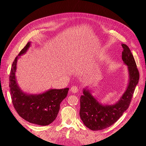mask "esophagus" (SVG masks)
I'll use <instances>...</instances> for the list:
<instances>
[{"instance_id": "obj_1", "label": "esophagus", "mask_w": 146, "mask_h": 146, "mask_svg": "<svg viewBox=\"0 0 146 146\" xmlns=\"http://www.w3.org/2000/svg\"><path fill=\"white\" fill-rule=\"evenodd\" d=\"M78 91V88L76 86H73L71 87V88H70V91L73 92V93H77Z\"/></svg>"}]
</instances>
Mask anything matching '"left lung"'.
Masks as SVG:
<instances>
[{
  "label": "left lung",
  "instance_id": "obj_1",
  "mask_svg": "<svg viewBox=\"0 0 146 146\" xmlns=\"http://www.w3.org/2000/svg\"><path fill=\"white\" fill-rule=\"evenodd\" d=\"M122 59L127 66L129 83L125 91L116 103L103 105L84 88L80 97V116L83 123L92 130H101L114 124L129 108L135 89L138 85L139 73L131 52L126 44H122Z\"/></svg>",
  "mask_w": 146,
  "mask_h": 146
}]
</instances>
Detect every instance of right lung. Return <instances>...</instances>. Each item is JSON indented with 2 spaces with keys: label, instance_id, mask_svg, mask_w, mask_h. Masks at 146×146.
I'll list each match as a JSON object with an SVG mask.
<instances>
[{
  "label": "right lung",
  "instance_id": "right-lung-1",
  "mask_svg": "<svg viewBox=\"0 0 146 146\" xmlns=\"http://www.w3.org/2000/svg\"><path fill=\"white\" fill-rule=\"evenodd\" d=\"M29 42L16 57L12 64L9 77V87L12 103L19 115L30 123L47 125L56 119L60 104L67 96L69 88L50 89L38 94H27L21 90L16 78L17 61L25 54L30 46Z\"/></svg>",
  "mask_w": 146,
  "mask_h": 146
}]
</instances>
